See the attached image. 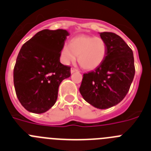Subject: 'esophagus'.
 Listing matches in <instances>:
<instances>
[{
    "label": "esophagus",
    "instance_id": "1",
    "mask_svg": "<svg viewBox=\"0 0 151 151\" xmlns=\"http://www.w3.org/2000/svg\"><path fill=\"white\" fill-rule=\"evenodd\" d=\"M76 72H78V69H75V68H71V73H76Z\"/></svg>",
    "mask_w": 151,
    "mask_h": 151
}]
</instances>
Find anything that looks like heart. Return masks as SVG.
<instances>
[{"mask_svg": "<svg viewBox=\"0 0 151 151\" xmlns=\"http://www.w3.org/2000/svg\"><path fill=\"white\" fill-rule=\"evenodd\" d=\"M106 41L100 37L81 35L70 40L60 51L63 63L68 65L76 60L77 56L79 65L88 70H92L104 62L106 54Z\"/></svg>", "mask_w": 151, "mask_h": 151, "instance_id": "b5f03b06", "label": "heart"}]
</instances>
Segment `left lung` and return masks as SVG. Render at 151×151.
<instances>
[{"mask_svg": "<svg viewBox=\"0 0 151 151\" xmlns=\"http://www.w3.org/2000/svg\"><path fill=\"white\" fill-rule=\"evenodd\" d=\"M100 36L106 41V57L94 71L83 75L79 91L85 101L104 110L124 99L135 69L132 50L120 36L106 32Z\"/></svg>", "mask_w": 151, "mask_h": 151, "instance_id": "1", "label": "left lung"}]
</instances>
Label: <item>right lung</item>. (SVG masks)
<instances>
[{"label":"right lung","instance_id":"right-lung-1","mask_svg":"<svg viewBox=\"0 0 151 151\" xmlns=\"http://www.w3.org/2000/svg\"><path fill=\"white\" fill-rule=\"evenodd\" d=\"M69 33L64 29H44L24 44L13 69L17 98L26 110L43 113L56 103L58 88L70 76V67L60 61Z\"/></svg>","mask_w":151,"mask_h":151}]
</instances>
